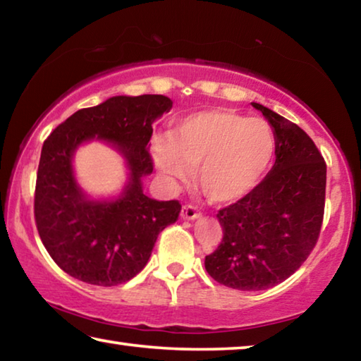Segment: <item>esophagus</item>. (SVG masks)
<instances>
[{
    "instance_id": "34e87169",
    "label": "esophagus",
    "mask_w": 361,
    "mask_h": 361,
    "mask_svg": "<svg viewBox=\"0 0 361 361\" xmlns=\"http://www.w3.org/2000/svg\"><path fill=\"white\" fill-rule=\"evenodd\" d=\"M200 216V212L195 209L194 205L188 204V205H183L181 207V218L183 219H195Z\"/></svg>"
}]
</instances>
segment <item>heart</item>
Masks as SVG:
<instances>
[{"label": "heart", "mask_w": 361, "mask_h": 361, "mask_svg": "<svg viewBox=\"0 0 361 361\" xmlns=\"http://www.w3.org/2000/svg\"><path fill=\"white\" fill-rule=\"evenodd\" d=\"M152 157L169 181L185 180L197 168V183L213 202H232L259 185L276 152L267 122L229 109L188 116L172 138L152 140Z\"/></svg>", "instance_id": "1"}]
</instances>
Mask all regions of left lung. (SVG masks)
Wrapping results in <instances>:
<instances>
[{
	"label": "left lung",
	"mask_w": 361,
	"mask_h": 361,
	"mask_svg": "<svg viewBox=\"0 0 361 361\" xmlns=\"http://www.w3.org/2000/svg\"><path fill=\"white\" fill-rule=\"evenodd\" d=\"M276 135V164L253 191L218 210L223 239L205 269L234 290L272 288L293 276L319 240L326 162L301 127L252 103Z\"/></svg>",
	"instance_id": "obj_1"
}]
</instances>
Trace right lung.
<instances>
[{
	"mask_svg": "<svg viewBox=\"0 0 361 361\" xmlns=\"http://www.w3.org/2000/svg\"><path fill=\"white\" fill-rule=\"evenodd\" d=\"M172 108L164 95L111 97L82 108L57 126L41 149L35 188V223L56 264L81 282L114 286L148 262L159 232L176 221L178 200L149 199L142 176L152 172L148 143L152 122ZM97 136L128 159L131 181L113 203L87 201L77 186L71 161L77 146Z\"/></svg>",
	"mask_w": 361,
	"mask_h": 361,
	"instance_id": "1",
	"label": "right lung"
}]
</instances>
